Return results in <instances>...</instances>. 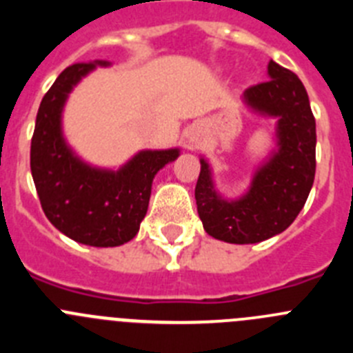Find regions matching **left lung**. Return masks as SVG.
I'll use <instances>...</instances> for the list:
<instances>
[{
  "mask_svg": "<svg viewBox=\"0 0 353 353\" xmlns=\"http://www.w3.org/2000/svg\"><path fill=\"white\" fill-rule=\"evenodd\" d=\"M270 79L245 90L248 104L279 118V150L258 170L251 191L239 201H223L212 189L201 161L196 205L205 232L230 244H256L285 232L310 196L316 171V123L304 84L288 68L269 63Z\"/></svg>",
  "mask_w": 353,
  "mask_h": 353,
  "instance_id": "1",
  "label": "left lung"
}]
</instances>
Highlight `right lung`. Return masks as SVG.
<instances>
[{"label":"right lung","mask_w":353,"mask_h":353,"mask_svg":"<svg viewBox=\"0 0 353 353\" xmlns=\"http://www.w3.org/2000/svg\"><path fill=\"white\" fill-rule=\"evenodd\" d=\"M93 67L86 61L70 65L43 95L30 166L43 214L61 233L93 248H114L139 232L155 173L179 157V150L141 152L117 173L93 170L74 157L61 138V108L72 86Z\"/></svg>","instance_id":"obj_1"}]
</instances>
